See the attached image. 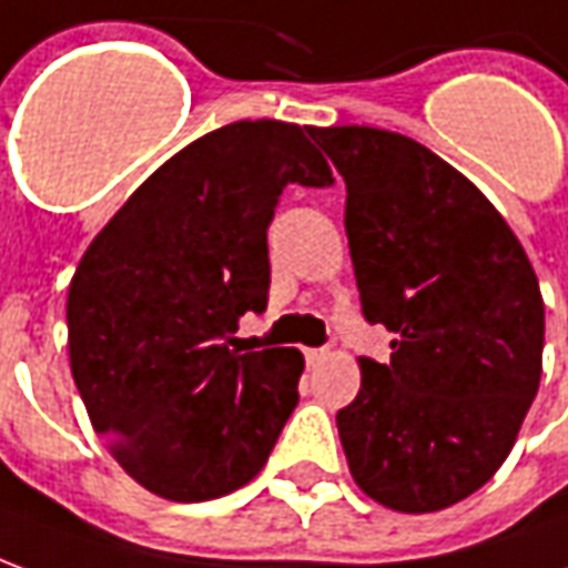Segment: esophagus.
I'll list each match as a JSON object with an SVG mask.
<instances>
[{
  "label": "esophagus",
  "instance_id": "34e87169",
  "mask_svg": "<svg viewBox=\"0 0 568 568\" xmlns=\"http://www.w3.org/2000/svg\"><path fill=\"white\" fill-rule=\"evenodd\" d=\"M304 356H307L310 368H316V365H322V362L332 356V353H328V349H307Z\"/></svg>",
  "mask_w": 568,
  "mask_h": 568
}]
</instances>
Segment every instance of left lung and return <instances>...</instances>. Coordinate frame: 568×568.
I'll return each mask as SVG.
<instances>
[{
    "label": "left lung",
    "instance_id": "left-lung-1",
    "mask_svg": "<svg viewBox=\"0 0 568 568\" xmlns=\"http://www.w3.org/2000/svg\"><path fill=\"white\" fill-rule=\"evenodd\" d=\"M346 182L362 313L393 332L386 365L337 414L358 489L402 514L468 499L508 459L541 381L545 301L499 210L410 136L316 128Z\"/></svg>",
    "mask_w": 568,
    "mask_h": 568
}]
</instances>
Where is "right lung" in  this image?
<instances>
[{"label": "right lung", "mask_w": 568, "mask_h": 568, "mask_svg": "<svg viewBox=\"0 0 568 568\" xmlns=\"http://www.w3.org/2000/svg\"><path fill=\"white\" fill-rule=\"evenodd\" d=\"M313 128L236 121L142 182L69 283V365L93 428L136 484L206 501L258 475L297 405L304 356L227 349L267 307V224L288 185H332Z\"/></svg>", "instance_id": "right-lung-1"}]
</instances>
